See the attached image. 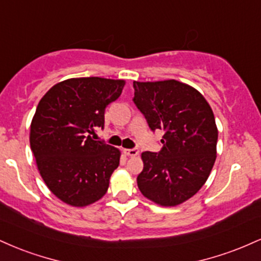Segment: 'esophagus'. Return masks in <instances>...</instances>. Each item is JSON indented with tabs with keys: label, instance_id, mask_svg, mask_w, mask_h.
<instances>
[{
	"label": "esophagus",
	"instance_id": "1",
	"mask_svg": "<svg viewBox=\"0 0 261 261\" xmlns=\"http://www.w3.org/2000/svg\"><path fill=\"white\" fill-rule=\"evenodd\" d=\"M139 149L137 148H125L124 149V153L128 155V157H136L137 154H139Z\"/></svg>",
	"mask_w": 261,
	"mask_h": 261
}]
</instances>
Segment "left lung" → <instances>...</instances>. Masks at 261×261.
Instances as JSON below:
<instances>
[{
    "label": "left lung",
    "mask_w": 261,
    "mask_h": 261,
    "mask_svg": "<svg viewBox=\"0 0 261 261\" xmlns=\"http://www.w3.org/2000/svg\"><path fill=\"white\" fill-rule=\"evenodd\" d=\"M134 89V103L151 130L164 131L161 151L141 154L137 185L157 205H180L202 188L216 161L214 112L201 93L175 80L135 81Z\"/></svg>",
    "instance_id": "obj_1"
}]
</instances>
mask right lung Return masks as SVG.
I'll list each match as a JSON object with an SVG mask.
<instances>
[{"label": "right lung", "mask_w": 261, "mask_h": 261, "mask_svg": "<svg viewBox=\"0 0 261 261\" xmlns=\"http://www.w3.org/2000/svg\"><path fill=\"white\" fill-rule=\"evenodd\" d=\"M124 86V80L70 79L53 86L39 101L31 148L46 187L67 205L88 206L108 191L121 153L91 135L104 126L106 108Z\"/></svg>", "instance_id": "add662e5"}]
</instances>
